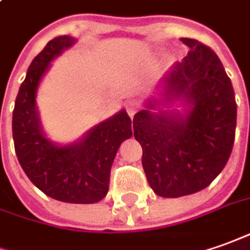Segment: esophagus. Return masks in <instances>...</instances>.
<instances>
[{"mask_svg":"<svg viewBox=\"0 0 250 250\" xmlns=\"http://www.w3.org/2000/svg\"><path fill=\"white\" fill-rule=\"evenodd\" d=\"M125 109H127V113L130 115V118H132L141 109V104L137 100H130L128 103L125 104Z\"/></svg>","mask_w":250,"mask_h":250,"instance_id":"esophagus-1","label":"esophagus"}]
</instances>
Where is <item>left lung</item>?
Listing matches in <instances>:
<instances>
[{
	"mask_svg": "<svg viewBox=\"0 0 250 250\" xmlns=\"http://www.w3.org/2000/svg\"><path fill=\"white\" fill-rule=\"evenodd\" d=\"M181 41L190 50L164 78L163 98L149 100L146 109L132 119L147 182L167 198L209 186L229 161L237 125L231 81L216 53L196 40ZM178 99L187 106L185 115L153 112Z\"/></svg>",
	"mask_w": 250,
	"mask_h": 250,
	"instance_id": "8db88e82",
	"label": "left lung"
}]
</instances>
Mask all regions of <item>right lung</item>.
<instances>
[{"mask_svg":"<svg viewBox=\"0 0 250 250\" xmlns=\"http://www.w3.org/2000/svg\"><path fill=\"white\" fill-rule=\"evenodd\" d=\"M75 42L68 35L57 37L32 60L16 97L12 132L19 163L41 191L62 203L94 204L108 193L119 146L132 135L131 119L122 109L90 128L82 139L64 146L45 137L37 91L50 62Z\"/></svg>","mask_w":250,"mask_h":250,"instance_id":"right-lung-1","label":"right lung"}]
</instances>
